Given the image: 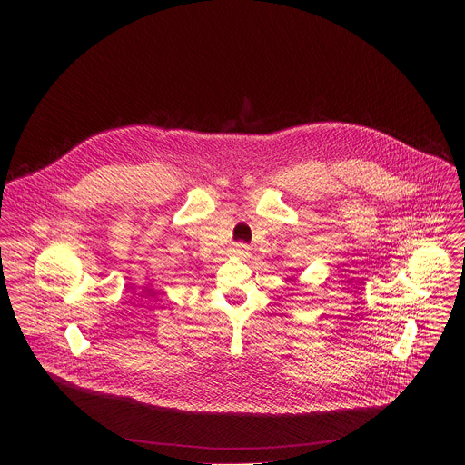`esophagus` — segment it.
I'll return each mask as SVG.
<instances>
[{
	"label": "esophagus",
	"mask_w": 465,
	"mask_h": 465,
	"mask_svg": "<svg viewBox=\"0 0 465 465\" xmlns=\"http://www.w3.org/2000/svg\"><path fill=\"white\" fill-rule=\"evenodd\" d=\"M233 253H237V255H241V257L248 255V253H250L248 244H244V242H235V244H233Z\"/></svg>",
	"instance_id": "34e87169"
}]
</instances>
